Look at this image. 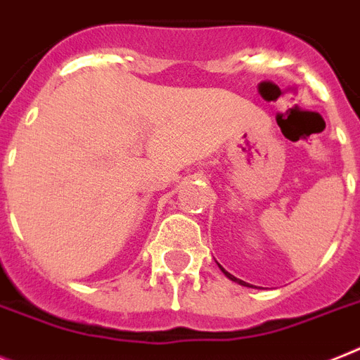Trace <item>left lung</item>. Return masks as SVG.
<instances>
[{"label":"left lung","mask_w":360,"mask_h":360,"mask_svg":"<svg viewBox=\"0 0 360 360\" xmlns=\"http://www.w3.org/2000/svg\"><path fill=\"white\" fill-rule=\"evenodd\" d=\"M221 270H222V272H224V276H226V278H230L231 281H237V283H239V285H246V287H252V285H248V283H245V281H240V280H237V278H233V276H231L230 272H226V270L222 269V266H221Z\"/></svg>","instance_id":"8db88e82"}]
</instances>
